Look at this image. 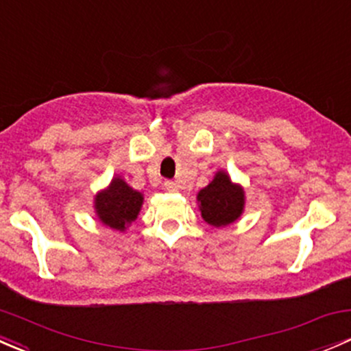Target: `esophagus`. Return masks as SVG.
I'll return each mask as SVG.
<instances>
[{"instance_id": "34e87169", "label": "esophagus", "mask_w": 351, "mask_h": 351, "mask_svg": "<svg viewBox=\"0 0 351 351\" xmlns=\"http://www.w3.org/2000/svg\"><path fill=\"white\" fill-rule=\"evenodd\" d=\"M165 188L168 191H178V185H176L175 182H169V180L168 182H165Z\"/></svg>"}]
</instances>
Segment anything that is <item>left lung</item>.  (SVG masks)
I'll return each mask as SVG.
<instances>
[{"mask_svg": "<svg viewBox=\"0 0 351 351\" xmlns=\"http://www.w3.org/2000/svg\"><path fill=\"white\" fill-rule=\"evenodd\" d=\"M198 206L204 220L213 227L234 223L242 215L245 193L241 185L232 183L225 171H217L215 178L197 195Z\"/></svg>", "mask_w": 351, "mask_h": 351, "instance_id": "1", "label": "left lung"}]
</instances>
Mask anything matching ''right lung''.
<instances>
[{
	"label": "right lung",
	"instance_id": "1",
	"mask_svg": "<svg viewBox=\"0 0 351 351\" xmlns=\"http://www.w3.org/2000/svg\"><path fill=\"white\" fill-rule=\"evenodd\" d=\"M143 200L145 198L139 191L129 186L121 176H116L106 190L95 195V215L108 227L124 232L129 223L138 219Z\"/></svg>",
	"mask_w": 351,
	"mask_h": 351
}]
</instances>
